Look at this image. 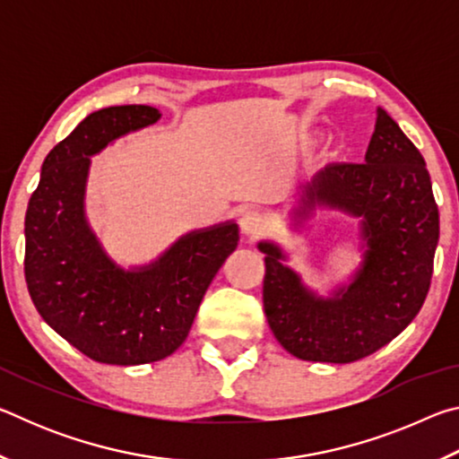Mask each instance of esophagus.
Segmentation results:
<instances>
[{"instance_id": "esophagus-1", "label": "esophagus", "mask_w": 459, "mask_h": 459, "mask_svg": "<svg viewBox=\"0 0 459 459\" xmlns=\"http://www.w3.org/2000/svg\"><path fill=\"white\" fill-rule=\"evenodd\" d=\"M238 227H240V232H243V235L255 237V235H261V232L265 230L267 222H265V216H263L261 212L245 211L238 219Z\"/></svg>"}]
</instances>
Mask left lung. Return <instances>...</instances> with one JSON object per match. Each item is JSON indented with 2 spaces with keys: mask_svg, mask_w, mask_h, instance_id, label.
Returning a JSON list of instances; mask_svg holds the SVG:
<instances>
[{
  "mask_svg": "<svg viewBox=\"0 0 459 459\" xmlns=\"http://www.w3.org/2000/svg\"><path fill=\"white\" fill-rule=\"evenodd\" d=\"M316 211L359 221V265L322 295L287 265V248L259 240L265 253L263 306L273 336L295 359L354 362L413 322L429 291L439 240L423 155L385 108H377L364 164L322 168L299 188L287 212L290 229L304 235Z\"/></svg>",
  "mask_w": 459,
  "mask_h": 459,
  "instance_id": "1",
  "label": "left lung"
}]
</instances>
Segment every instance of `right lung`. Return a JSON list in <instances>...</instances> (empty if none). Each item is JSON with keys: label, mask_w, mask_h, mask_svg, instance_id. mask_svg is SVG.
I'll use <instances>...</instances> for the list:
<instances>
[{"label": "right lung", "mask_w": 459, "mask_h": 459, "mask_svg": "<svg viewBox=\"0 0 459 459\" xmlns=\"http://www.w3.org/2000/svg\"><path fill=\"white\" fill-rule=\"evenodd\" d=\"M150 105L107 107L84 117L46 155L26 212V283L38 314L89 359L135 367L188 338L208 285L238 245L235 221L178 237L143 265H121L87 216L91 158L158 123Z\"/></svg>", "instance_id": "obj_1"}]
</instances>
